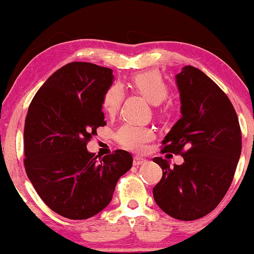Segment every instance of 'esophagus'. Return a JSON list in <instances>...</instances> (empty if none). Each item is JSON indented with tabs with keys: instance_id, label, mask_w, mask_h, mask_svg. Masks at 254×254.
Returning a JSON list of instances; mask_svg holds the SVG:
<instances>
[{
	"instance_id": "1",
	"label": "esophagus",
	"mask_w": 254,
	"mask_h": 254,
	"mask_svg": "<svg viewBox=\"0 0 254 254\" xmlns=\"http://www.w3.org/2000/svg\"><path fill=\"white\" fill-rule=\"evenodd\" d=\"M144 163H147V159H145V158L140 157V156H136V157H134V161H133L134 166H140L142 164H144Z\"/></svg>"
}]
</instances>
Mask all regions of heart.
I'll return each instance as SVG.
<instances>
[{
  "mask_svg": "<svg viewBox=\"0 0 254 254\" xmlns=\"http://www.w3.org/2000/svg\"><path fill=\"white\" fill-rule=\"evenodd\" d=\"M130 85L135 91L152 105H159L169 95L168 85L157 71H147L134 76ZM124 100V92L119 85H112L107 90L103 98L104 111L109 114H114L120 109ZM117 138L121 145L130 150L141 151L145 144L154 138V131L148 127L136 125H124L118 130Z\"/></svg>",
  "mask_w": 254,
  "mask_h": 254,
  "instance_id": "b5f03b06",
  "label": "heart"
}]
</instances>
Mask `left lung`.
I'll return each instance as SVG.
<instances>
[{
    "instance_id": "8db88e82",
    "label": "left lung",
    "mask_w": 254,
    "mask_h": 254,
    "mask_svg": "<svg viewBox=\"0 0 254 254\" xmlns=\"http://www.w3.org/2000/svg\"><path fill=\"white\" fill-rule=\"evenodd\" d=\"M176 84L182 117L163 140V151L183 154L184 163L170 166L162 157L152 159L163 170L152 193L170 216L193 221L214 210L228 192L241 157L242 133L228 96L200 69L185 65Z\"/></svg>"
}]
</instances>
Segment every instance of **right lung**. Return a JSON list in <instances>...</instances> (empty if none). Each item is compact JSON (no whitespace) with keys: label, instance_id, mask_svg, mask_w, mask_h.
Returning <instances> with one entry per match:
<instances>
[{"label":"right lung","instance_id":"1","mask_svg":"<svg viewBox=\"0 0 254 254\" xmlns=\"http://www.w3.org/2000/svg\"><path fill=\"white\" fill-rule=\"evenodd\" d=\"M112 69L71 62L44 83L24 128L26 175L52 210L71 220L95 216L112 200L118 180L133 164L126 150L98 159L86 142L105 126L103 98Z\"/></svg>","mask_w":254,"mask_h":254}]
</instances>
